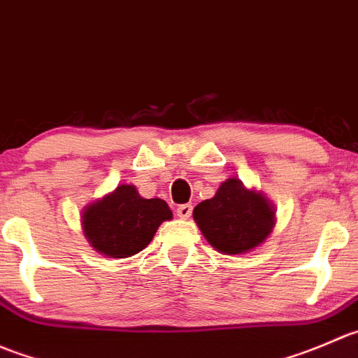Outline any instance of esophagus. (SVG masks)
I'll use <instances>...</instances> for the list:
<instances>
[{
  "instance_id": "34e87169",
  "label": "esophagus",
  "mask_w": 358,
  "mask_h": 358,
  "mask_svg": "<svg viewBox=\"0 0 358 358\" xmlns=\"http://www.w3.org/2000/svg\"><path fill=\"white\" fill-rule=\"evenodd\" d=\"M178 215L180 219H187L191 217V214H193V205L191 203H184V205H179L178 207Z\"/></svg>"
}]
</instances>
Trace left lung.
I'll return each mask as SVG.
<instances>
[{"label":"left lung","instance_id":"8db88e82","mask_svg":"<svg viewBox=\"0 0 358 358\" xmlns=\"http://www.w3.org/2000/svg\"><path fill=\"white\" fill-rule=\"evenodd\" d=\"M193 217L210 245L224 254H243L264 242L275 224L270 201L228 179L210 200L194 207Z\"/></svg>","mask_w":358,"mask_h":358}]
</instances>
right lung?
<instances>
[{"label": "right lung", "mask_w": 358, "mask_h": 358, "mask_svg": "<svg viewBox=\"0 0 358 358\" xmlns=\"http://www.w3.org/2000/svg\"><path fill=\"white\" fill-rule=\"evenodd\" d=\"M172 219L162 198H143L122 184L111 194L87 207L83 229L95 250L111 257H130L153 240L158 226Z\"/></svg>", "instance_id": "1"}]
</instances>
